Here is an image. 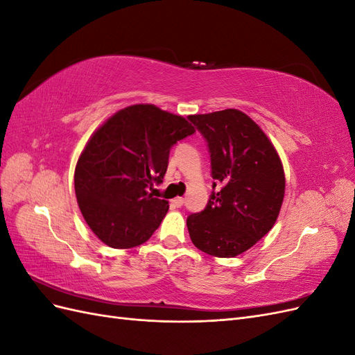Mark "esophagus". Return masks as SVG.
Returning a JSON list of instances; mask_svg holds the SVG:
<instances>
[{"instance_id": "34e87169", "label": "esophagus", "mask_w": 355, "mask_h": 355, "mask_svg": "<svg viewBox=\"0 0 355 355\" xmlns=\"http://www.w3.org/2000/svg\"><path fill=\"white\" fill-rule=\"evenodd\" d=\"M184 202H185V198H182V197H176L171 200V204H173L175 207H182L184 206Z\"/></svg>"}]
</instances>
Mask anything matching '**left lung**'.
Instances as JSON below:
<instances>
[{"mask_svg": "<svg viewBox=\"0 0 355 355\" xmlns=\"http://www.w3.org/2000/svg\"><path fill=\"white\" fill-rule=\"evenodd\" d=\"M188 118L206 139L211 178L222 184L206 209L188 216L189 237L204 253L234 257L274 227L286 189L282 159L262 128L239 110Z\"/></svg>", "mask_w": 355, "mask_h": 355, "instance_id": "1", "label": "left lung"}]
</instances>
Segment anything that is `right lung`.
Segmentation results:
<instances>
[{"label":"right lung","instance_id":"obj_1","mask_svg":"<svg viewBox=\"0 0 355 355\" xmlns=\"http://www.w3.org/2000/svg\"><path fill=\"white\" fill-rule=\"evenodd\" d=\"M194 132L187 118L141 103L115 112L93 133L75 167L73 185L96 237L114 249L149 240L168 201L148 189L163 182L170 148Z\"/></svg>","mask_w":355,"mask_h":355}]
</instances>
